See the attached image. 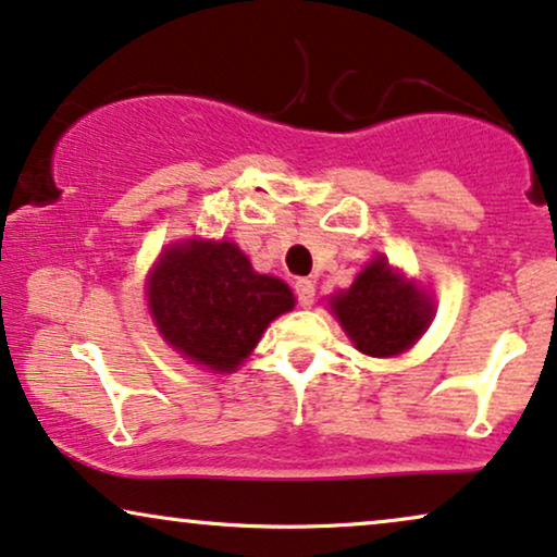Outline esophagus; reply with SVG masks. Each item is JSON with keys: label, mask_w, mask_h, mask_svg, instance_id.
I'll list each match as a JSON object with an SVG mask.
<instances>
[{"label": "esophagus", "mask_w": 557, "mask_h": 557, "mask_svg": "<svg viewBox=\"0 0 557 557\" xmlns=\"http://www.w3.org/2000/svg\"><path fill=\"white\" fill-rule=\"evenodd\" d=\"M295 295L302 308H311L315 302V283L313 280H295Z\"/></svg>", "instance_id": "1"}]
</instances>
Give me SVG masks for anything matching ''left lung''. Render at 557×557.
Returning a JSON list of instances; mask_svg holds the SVG:
<instances>
[{
    "mask_svg": "<svg viewBox=\"0 0 557 557\" xmlns=\"http://www.w3.org/2000/svg\"><path fill=\"white\" fill-rule=\"evenodd\" d=\"M331 311L370 357H393L411 347L432 321V306L411 283H404L385 259H372L355 285L331 298Z\"/></svg>",
    "mask_w": 557,
    "mask_h": 557,
    "instance_id": "left-lung-1",
    "label": "left lung"
}]
</instances>
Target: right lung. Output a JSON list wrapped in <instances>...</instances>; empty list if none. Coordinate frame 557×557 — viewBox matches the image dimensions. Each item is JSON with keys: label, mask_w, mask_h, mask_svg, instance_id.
Wrapping results in <instances>:
<instances>
[{"label": "right lung", "mask_w": 557, "mask_h": 557, "mask_svg": "<svg viewBox=\"0 0 557 557\" xmlns=\"http://www.w3.org/2000/svg\"><path fill=\"white\" fill-rule=\"evenodd\" d=\"M161 336L195 364L228 372L295 298L283 280L251 270L236 244L189 242L161 255L149 283Z\"/></svg>", "instance_id": "right-lung-1"}]
</instances>
